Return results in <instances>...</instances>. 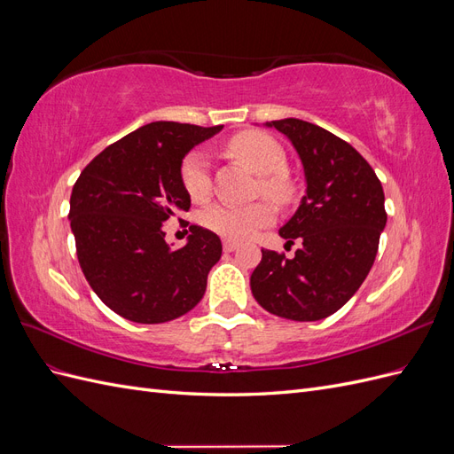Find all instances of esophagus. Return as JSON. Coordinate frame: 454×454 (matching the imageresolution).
I'll use <instances>...</instances> for the list:
<instances>
[{"mask_svg":"<svg viewBox=\"0 0 454 454\" xmlns=\"http://www.w3.org/2000/svg\"><path fill=\"white\" fill-rule=\"evenodd\" d=\"M239 248V242H235V240H223V250L225 252H235Z\"/></svg>","mask_w":454,"mask_h":454,"instance_id":"obj_1","label":"esophagus"}]
</instances>
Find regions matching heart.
<instances>
[{
    "label": "heart",
    "mask_w": 454,
    "mask_h": 454,
    "mask_svg": "<svg viewBox=\"0 0 454 454\" xmlns=\"http://www.w3.org/2000/svg\"><path fill=\"white\" fill-rule=\"evenodd\" d=\"M229 151L237 159L248 164V167L261 176L259 185L263 195L277 200L287 202L294 195V185L284 174L286 168V151L272 138V136L257 130H246L232 136L227 144ZM180 180L185 193L200 202L208 199L212 191L210 160L202 151L195 149L185 155L180 167ZM274 212L269 202L254 204H229L219 202L210 206L202 214L204 225L212 229L217 235L225 239L244 240L250 239L254 232L272 222Z\"/></svg>",
    "instance_id": "b5f03b06"
}]
</instances>
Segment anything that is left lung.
<instances>
[{"label": "left lung", "mask_w": 454, "mask_h": 454, "mask_svg": "<svg viewBox=\"0 0 454 454\" xmlns=\"http://www.w3.org/2000/svg\"><path fill=\"white\" fill-rule=\"evenodd\" d=\"M303 162L307 191L280 237L295 257L261 250L250 278L257 303L280 318L316 322L337 312L364 284L387 225L375 170L350 144L301 119L270 121Z\"/></svg>", "instance_id": "left-lung-1"}]
</instances>
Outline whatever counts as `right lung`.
Instances as JSON below:
<instances>
[{"label":"right lung","mask_w":454,"mask_h":454,"mask_svg":"<svg viewBox=\"0 0 454 454\" xmlns=\"http://www.w3.org/2000/svg\"><path fill=\"white\" fill-rule=\"evenodd\" d=\"M223 129L157 121L107 145L81 172L70 225L81 270L106 307L138 324H162L193 309L222 257L215 232L191 225L172 250L164 222L187 212L184 157Z\"/></svg>","instance_id":"right-lung-1"}]
</instances>
